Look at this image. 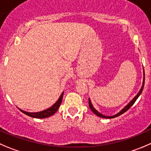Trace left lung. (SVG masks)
Wrapping results in <instances>:
<instances>
[{"mask_svg": "<svg viewBox=\"0 0 151 151\" xmlns=\"http://www.w3.org/2000/svg\"><path fill=\"white\" fill-rule=\"evenodd\" d=\"M143 75H144V78H143V82H142V86L141 89H140V90H139V93H137V95H136V96H135L134 98L133 99L131 100V101H130V102L128 103V104H127V105L125 106V107H124V108L122 109V110H121L120 112H119V113H117V114L114 115V116H104V115L101 114V113H100L98 111V110H96V109L94 108V107L93 106V104H92L91 103V101H90V99H89V106H90V110H92V111L93 112V113H95V114L96 115V116H99V117H101V118H105V119H113V118H115V117H117V116H120V115L123 114L124 113H125L126 111H127L128 109H130V107H131V106H133V104H134L135 101H136V99H137L138 98H139V96L141 95L142 92L143 90V88H144V85H145V71H143Z\"/></svg>", "mask_w": 151, "mask_h": 151, "instance_id": "8db88e82", "label": "left lung"}]
</instances>
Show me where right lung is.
<instances>
[{"label": "right lung", "mask_w": 151, "mask_h": 151, "mask_svg": "<svg viewBox=\"0 0 151 151\" xmlns=\"http://www.w3.org/2000/svg\"><path fill=\"white\" fill-rule=\"evenodd\" d=\"M63 95H64V92L61 93L59 99H58V101H57L55 104H53L52 107H50V108L46 109V110H43V111L36 112V113H29V112L24 111V110H21V109H19V110H21L22 113H24V114L27 115V116L32 118H36V119H44V118L50 117V116H52L53 114H55V113H56L57 110H58V109L59 108L60 105H61V101H62Z\"/></svg>", "instance_id": "obj_1"}]
</instances>
